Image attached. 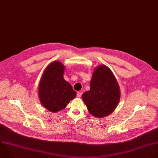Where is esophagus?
<instances>
[{"instance_id":"esophagus-1","label":"esophagus","mask_w":158,"mask_h":158,"mask_svg":"<svg viewBox=\"0 0 158 158\" xmlns=\"http://www.w3.org/2000/svg\"><path fill=\"white\" fill-rule=\"evenodd\" d=\"M81 95H82V93H81V92H78L77 93V97L79 98V97H81Z\"/></svg>"}]
</instances>
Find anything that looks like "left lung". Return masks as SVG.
<instances>
[{"instance_id": "left-lung-1", "label": "left lung", "mask_w": 158, "mask_h": 158, "mask_svg": "<svg viewBox=\"0 0 158 158\" xmlns=\"http://www.w3.org/2000/svg\"><path fill=\"white\" fill-rule=\"evenodd\" d=\"M90 87L82 95L89 113L100 118L111 114L118 106L121 95L112 71L102 64L94 68Z\"/></svg>"}]
</instances>
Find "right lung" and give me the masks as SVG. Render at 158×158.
<instances>
[{
  "label": "right lung",
  "mask_w": 158,
  "mask_h": 158,
  "mask_svg": "<svg viewBox=\"0 0 158 158\" xmlns=\"http://www.w3.org/2000/svg\"><path fill=\"white\" fill-rule=\"evenodd\" d=\"M64 70L65 66L61 62H52L45 68L39 82L40 101L51 112L63 110L76 97V91L63 77Z\"/></svg>",
  "instance_id": "right-lung-1"
}]
</instances>
